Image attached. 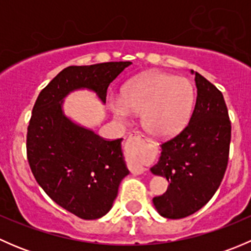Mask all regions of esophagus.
Returning <instances> with one entry per match:
<instances>
[{"instance_id": "obj_1", "label": "esophagus", "mask_w": 251, "mask_h": 251, "mask_svg": "<svg viewBox=\"0 0 251 251\" xmlns=\"http://www.w3.org/2000/svg\"><path fill=\"white\" fill-rule=\"evenodd\" d=\"M141 137H143V135H142V133L135 132V133H133V135H131L130 140H132V138H141ZM130 169H131V173L135 174V175H141V174L146 173V171H147L146 166L141 165V164H138V163H132V164H131Z\"/></svg>"}]
</instances>
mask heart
I'll return each mask as SVG.
<instances>
[{
  "mask_svg": "<svg viewBox=\"0 0 251 251\" xmlns=\"http://www.w3.org/2000/svg\"><path fill=\"white\" fill-rule=\"evenodd\" d=\"M196 90L191 80L154 73L128 83L123 95L110 96L108 104L121 123L143 113V125L151 135L169 138L181 132L193 113Z\"/></svg>",
  "mask_w": 251,
  "mask_h": 251,
  "instance_id": "1",
  "label": "heart"
}]
</instances>
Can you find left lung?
<instances>
[{
    "label": "left lung",
    "mask_w": 251,
    "mask_h": 251,
    "mask_svg": "<svg viewBox=\"0 0 251 251\" xmlns=\"http://www.w3.org/2000/svg\"><path fill=\"white\" fill-rule=\"evenodd\" d=\"M191 74L197 100L188 125L161 144L160 158L151 168L169 182L168 191L153 198L166 219H183L201 209L221 184L228 161L231 121L224 96L201 74Z\"/></svg>",
    "instance_id": "8db88e82"
}]
</instances>
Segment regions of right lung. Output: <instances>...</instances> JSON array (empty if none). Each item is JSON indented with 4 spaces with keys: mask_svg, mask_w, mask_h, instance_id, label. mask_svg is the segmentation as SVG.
Segmentation results:
<instances>
[{
    "mask_svg": "<svg viewBox=\"0 0 251 251\" xmlns=\"http://www.w3.org/2000/svg\"><path fill=\"white\" fill-rule=\"evenodd\" d=\"M131 62L100 63L63 69L40 92L26 136L35 179L63 209L83 220L109 212L121 181L130 174L123 138L105 141L64 113L72 92L88 90L104 104L111 81Z\"/></svg>",
    "mask_w": 251,
    "mask_h": 251,
    "instance_id": "1",
    "label": "right lung"
}]
</instances>
